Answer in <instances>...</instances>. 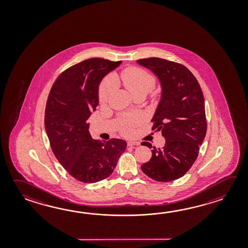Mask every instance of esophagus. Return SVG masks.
Wrapping results in <instances>:
<instances>
[{
	"instance_id": "obj_1",
	"label": "esophagus",
	"mask_w": 248,
	"mask_h": 248,
	"mask_svg": "<svg viewBox=\"0 0 248 248\" xmlns=\"http://www.w3.org/2000/svg\"><path fill=\"white\" fill-rule=\"evenodd\" d=\"M138 145H140V143L139 142H133V141H130V142H128V146H138Z\"/></svg>"
}]
</instances>
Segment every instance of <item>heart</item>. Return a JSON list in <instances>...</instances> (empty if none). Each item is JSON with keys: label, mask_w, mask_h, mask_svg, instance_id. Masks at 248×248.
I'll list each match as a JSON object with an SVG mask.
<instances>
[{"label": "heart", "mask_w": 248, "mask_h": 248, "mask_svg": "<svg viewBox=\"0 0 248 248\" xmlns=\"http://www.w3.org/2000/svg\"><path fill=\"white\" fill-rule=\"evenodd\" d=\"M119 78L123 84L131 94L134 96L137 94H147L155 89L156 78L155 75L140 67H128L122 71ZM115 78L108 76L103 79L99 87L98 98L100 103L107 102L113 90L115 89ZM139 122L138 117H124L121 121L120 131L124 136L131 135L133 127Z\"/></svg>", "instance_id": "b5f03b06"}]
</instances>
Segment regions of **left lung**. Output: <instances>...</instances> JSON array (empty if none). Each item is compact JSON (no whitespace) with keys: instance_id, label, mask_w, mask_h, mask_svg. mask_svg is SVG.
<instances>
[{"instance_id":"left-lung-1","label":"left lung","mask_w":248,"mask_h":248,"mask_svg":"<svg viewBox=\"0 0 248 248\" xmlns=\"http://www.w3.org/2000/svg\"><path fill=\"white\" fill-rule=\"evenodd\" d=\"M158 76L162 93L153 130L161 131L163 148L152 150V158L141 166L148 177L168 183L183 177L199 154L207 131L204 98L197 79L185 65L160 58L139 60ZM142 145L152 148L148 142Z\"/></svg>"}]
</instances>
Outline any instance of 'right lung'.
I'll list each match as a JSON object with an SVG mask.
<instances>
[{
    "instance_id": "1",
    "label": "right lung",
    "mask_w": 248,
    "mask_h": 248,
    "mask_svg": "<svg viewBox=\"0 0 248 248\" xmlns=\"http://www.w3.org/2000/svg\"><path fill=\"white\" fill-rule=\"evenodd\" d=\"M121 61L93 58L72 65L58 76L47 98L45 126L52 153L67 173L81 183L108 177L126 149L124 140H92L91 112L98 105V86Z\"/></svg>"
}]
</instances>
